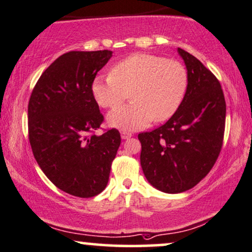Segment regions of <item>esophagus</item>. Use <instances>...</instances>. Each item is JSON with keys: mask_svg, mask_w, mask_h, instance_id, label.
Here are the masks:
<instances>
[{"mask_svg": "<svg viewBox=\"0 0 252 252\" xmlns=\"http://www.w3.org/2000/svg\"><path fill=\"white\" fill-rule=\"evenodd\" d=\"M131 136H132V133H129L127 131L121 132V139H124V140H127V139H129Z\"/></svg>", "mask_w": 252, "mask_h": 252, "instance_id": "1", "label": "esophagus"}]
</instances>
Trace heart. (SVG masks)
Returning <instances> with one entry per match:
<instances>
[{"label":"heart","instance_id":"obj_1","mask_svg":"<svg viewBox=\"0 0 252 252\" xmlns=\"http://www.w3.org/2000/svg\"><path fill=\"white\" fill-rule=\"evenodd\" d=\"M188 88V73L178 61L161 56L135 54L112 67L111 76L92 80L94 100L105 108H114L127 98L132 102L107 116L108 125L120 129H138L152 119L164 121L175 113Z\"/></svg>","mask_w":252,"mask_h":252}]
</instances>
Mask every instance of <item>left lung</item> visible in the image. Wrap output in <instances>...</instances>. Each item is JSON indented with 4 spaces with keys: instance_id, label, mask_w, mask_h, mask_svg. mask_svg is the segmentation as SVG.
I'll return each instance as SVG.
<instances>
[{
    "instance_id": "obj_1",
    "label": "left lung",
    "mask_w": 252,
    "mask_h": 252,
    "mask_svg": "<svg viewBox=\"0 0 252 252\" xmlns=\"http://www.w3.org/2000/svg\"><path fill=\"white\" fill-rule=\"evenodd\" d=\"M188 73V88L176 110L159 128L140 133V163L154 188L178 194L196 186L219 158L225 125L221 84L189 52L178 48Z\"/></svg>"
}]
</instances>
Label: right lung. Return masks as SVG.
I'll return each mask as SVG.
<instances>
[{
	"label": "right lung",
	"instance_id": "add662e5",
	"mask_svg": "<svg viewBox=\"0 0 252 252\" xmlns=\"http://www.w3.org/2000/svg\"><path fill=\"white\" fill-rule=\"evenodd\" d=\"M112 51H70L46 69L28 105L33 157L57 188L92 197L107 186L121 139L118 129L89 135L104 117L91 92L92 80Z\"/></svg>",
	"mask_w": 252,
	"mask_h": 252
}]
</instances>
